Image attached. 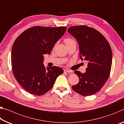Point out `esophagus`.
<instances>
[{
    "label": "esophagus",
    "mask_w": 124,
    "mask_h": 124,
    "mask_svg": "<svg viewBox=\"0 0 124 124\" xmlns=\"http://www.w3.org/2000/svg\"><path fill=\"white\" fill-rule=\"evenodd\" d=\"M64 72H66V73H72L73 72L72 70H67V69H64Z\"/></svg>",
    "instance_id": "obj_1"
}]
</instances>
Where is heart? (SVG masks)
<instances>
[{"label": "heart", "mask_w": 124, "mask_h": 124, "mask_svg": "<svg viewBox=\"0 0 124 124\" xmlns=\"http://www.w3.org/2000/svg\"><path fill=\"white\" fill-rule=\"evenodd\" d=\"M74 41V40H72V39H70V38H67V39H65V40H64V42H65L66 44H67V43L71 42V41Z\"/></svg>", "instance_id": "heart-1"}]
</instances>
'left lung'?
Segmentation results:
<instances>
[{"mask_svg":"<svg viewBox=\"0 0 124 124\" xmlns=\"http://www.w3.org/2000/svg\"><path fill=\"white\" fill-rule=\"evenodd\" d=\"M68 32L77 40L80 59L88 63L85 73L74 71L79 81L72 86V89L83 96L93 95L101 89L110 73V46L105 37L93 27L85 25L70 26Z\"/></svg>","mask_w":124,"mask_h":124,"instance_id":"1","label":"left lung"}]
</instances>
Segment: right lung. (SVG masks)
I'll use <instances>...</instances> for the list:
<instances>
[{"label": "right lung", "instance_id": "add662e5", "mask_svg": "<svg viewBox=\"0 0 124 124\" xmlns=\"http://www.w3.org/2000/svg\"><path fill=\"white\" fill-rule=\"evenodd\" d=\"M66 29L65 26H33L21 33L14 42L11 56L14 76L30 94L42 95L47 93L63 73L57 66L46 69L43 62L44 55L51 54Z\"/></svg>", "mask_w": 124, "mask_h": 124}]
</instances>
